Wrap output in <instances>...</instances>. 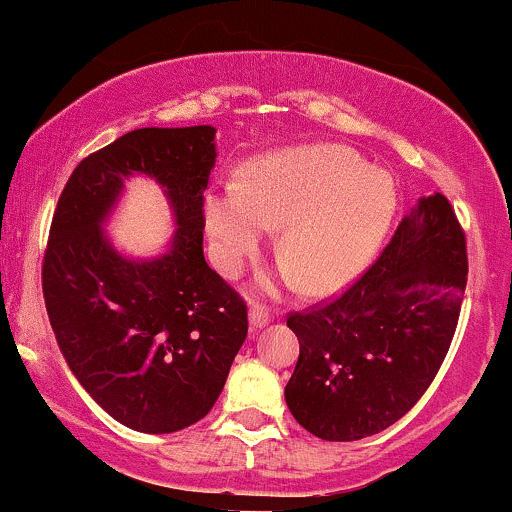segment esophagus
Listing matches in <instances>:
<instances>
[{"instance_id": "esophagus-1", "label": "esophagus", "mask_w": 512, "mask_h": 512, "mask_svg": "<svg viewBox=\"0 0 512 512\" xmlns=\"http://www.w3.org/2000/svg\"><path fill=\"white\" fill-rule=\"evenodd\" d=\"M268 324H271V314H268L263 307H258V304H254V307H251V312H249L251 331L263 329V326H268Z\"/></svg>"}]
</instances>
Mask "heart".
Instances as JSON below:
<instances>
[{
	"label": "heart",
	"instance_id": "b5f03b06",
	"mask_svg": "<svg viewBox=\"0 0 512 512\" xmlns=\"http://www.w3.org/2000/svg\"><path fill=\"white\" fill-rule=\"evenodd\" d=\"M203 215L210 256L225 275H237L254 258L268 227H280L283 280L329 292L355 278L380 249L396 215V186L348 147H285L258 157L244 183L212 188Z\"/></svg>",
	"mask_w": 512,
	"mask_h": 512
}]
</instances>
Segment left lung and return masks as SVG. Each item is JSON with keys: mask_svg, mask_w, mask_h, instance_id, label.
<instances>
[{"mask_svg": "<svg viewBox=\"0 0 512 512\" xmlns=\"http://www.w3.org/2000/svg\"><path fill=\"white\" fill-rule=\"evenodd\" d=\"M464 287V232L445 195L433 193L338 300L287 317L300 341L285 387L295 421L331 442L367 438L399 421L438 375Z\"/></svg>", "mask_w": 512, "mask_h": 512, "instance_id": "1", "label": "left lung"}]
</instances>
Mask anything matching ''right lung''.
<instances>
[{"instance_id":"add662e5","label":"right lung","mask_w":512,"mask_h":512,"mask_svg":"<svg viewBox=\"0 0 512 512\" xmlns=\"http://www.w3.org/2000/svg\"><path fill=\"white\" fill-rule=\"evenodd\" d=\"M215 128H140L89 154L57 200L43 295L57 346L91 399L140 433L208 416L244 343L246 304L203 256V191ZM165 188L177 232L167 251L125 257L105 237L124 181Z\"/></svg>"}]
</instances>
